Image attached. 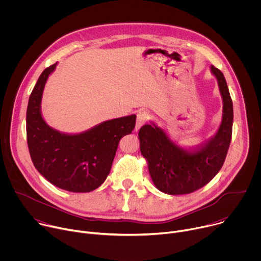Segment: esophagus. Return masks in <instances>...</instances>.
Segmentation results:
<instances>
[{"label":"esophagus","mask_w":261,"mask_h":261,"mask_svg":"<svg viewBox=\"0 0 261 261\" xmlns=\"http://www.w3.org/2000/svg\"><path fill=\"white\" fill-rule=\"evenodd\" d=\"M150 118V114H148L147 110H141L137 114L136 117V124H135V131L137 132Z\"/></svg>","instance_id":"obj_1"}]
</instances>
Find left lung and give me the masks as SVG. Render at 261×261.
Segmentation results:
<instances>
[{
    "label": "left lung",
    "instance_id": "8db88e82",
    "mask_svg": "<svg viewBox=\"0 0 261 261\" xmlns=\"http://www.w3.org/2000/svg\"><path fill=\"white\" fill-rule=\"evenodd\" d=\"M218 82L223 102L219 129L197 147H184L172 140L164 129L151 122L138 132L140 152L156 188L169 195L192 193L205 186L225 161L231 140L233 106L223 73L210 67Z\"/></svg>",
    "mask_w": 261,
    "mask_h": 261
}]
</instances>
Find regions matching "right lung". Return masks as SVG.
<instances>
[{"mask_svg":"<svg viewBox=\"0 0 261 261\" xmlns=\"http://www.w3.org/2000/svg\"><path fill=\"white\" fill-rule=\"evenodd\" d=\"M58 63L46 68L29 98L27 141L34 166L57 187L76 193L97 189L110 172L122 137L131 134L136 116L102 122L81 133H64L50 127L41 114L48 76Z\"/></svg>","mask_w":261,"mask_h":261,"instance_id":"right-lung-1","label":"right lung"}]
</instances>
